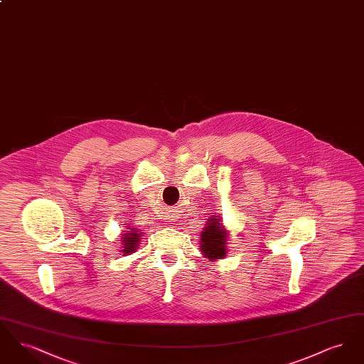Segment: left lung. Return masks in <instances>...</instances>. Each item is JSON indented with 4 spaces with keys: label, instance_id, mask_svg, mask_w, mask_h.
Segmentation results:
<instances>
[{
    "label": "left lung",
    "instance_id": "left-lung-1",
    "mask_svg": "<svg viewBox=\"0 0 364 364\" xmlns=\"http://www.w3.org/2000/svg\"><path fill=\"white\" fill-rule=\"evenodd\" d=\"M206 229L202 232L200 237V250L203 255L210 260L224 258L226 254V230H224L223 221L220 218L208 220Z\"/></svg>",
    "mask_w": 364,
    "mask_h": 364
}]
</instances>
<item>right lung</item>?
Returning <instances> with one entry per match:
<instances>
[{"label": "right lung", "mask_w": 364, "mask_h": 364, "mask_svg": "<svg viewBox=\"0 0 364 364\" xmlns=\"http://www.w3.org/2000/svg\"><path fill=\"white\" fill-rule=\"evenodd\" d=\"M122 236H124V237H122V239H124V240H122V244H124L122 252H124V254L134 252V251L136 250L138 242H140V240H139L140 233H136V229L134 228L132 230H129V233H124Z\"/></svg>", "instance_id": "right-lung-1"}]
</instances>
